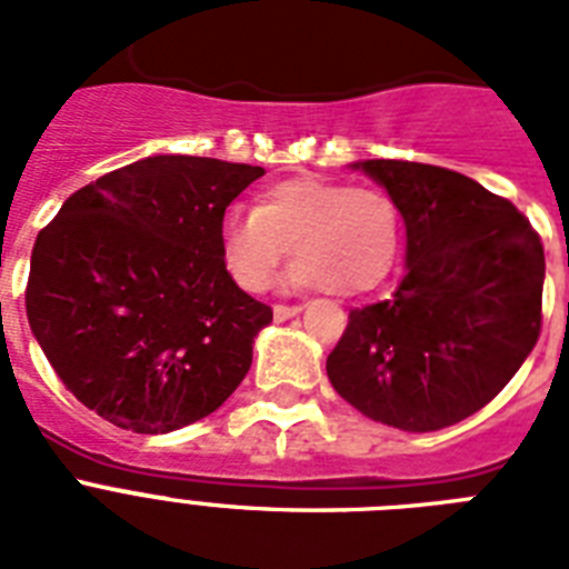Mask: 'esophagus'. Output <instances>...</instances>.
<instances>
[{
    "instance_id": "esophagus-1",
    "label": "esophagus",
    "mask_w": 569,
    "mask_h": 569,
    "mask_svg": "<svg viewBox=\"0 0 569 569\" xmlns=\"http://www.w3.org/2000/svg\"><path fill=\"white\" fill-rule=\"evenodd\" d=\"M298 312H301V307H289V303H277L274 307V319L277 321H286V319H292V316H298Z\"/></svg>"
}]
</instances>
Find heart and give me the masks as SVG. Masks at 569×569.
<instances>
[{
    "label": "heart",
    "mask_w": 569,
    "mask_h": 569,
    "mask_svg": "<svg viewBox=\"0 0 569 569\" xmlns=\"http://www.w3.org/2000/svg\"><path fill=\"white\" fill-rule=\"evenodd\" d=\"M401 241L396 200L380 189L292 177L257 194L253 212L223 214L221 259L244 292H262L292 248L289 283L351 298L392 271Z\"/></svg>",
    "instance_id": "obj_1"
}]
</instances>
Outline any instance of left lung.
Listing matches in <instances>:
<instances>
[{
  "mask_svg": "<svg viewBox=\"0 0 569 569\" xmlns=\"http://www.w3.org/2000/svg\"><path fill=\"white\" fill-rule=\"evenodd\" d=\"M407 227V271L387 301L348 312L328 378L348 405L401 431H440L493 401L543 321V244L505 197L437 164L369 159Z\"/></svg>",
  "mask_w": 569,
  "mask_h": 569,
  "instance_id": "8db88e82",
  "label": "left lung"
}]
</instances>
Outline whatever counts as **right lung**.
<instances>
[{
    "label": "right lung",
    "mask_w": 569,
    "mask_h": 569,
    "mask_svg": "<svg viewBox=\"0 0 569 569\" xmlns=\"http://www.w3.org/2000/svg\"><path fill=\"white\" fill-rule=\"evenodd\" d=\"M253 164L150 156L64 200L31 250L26 312L84 407L136 433L214 413L253 360L271 307L221 259L227 206Z\"/></svg>",
    "instance_id": "right-lung-1"
}]
</instances>
